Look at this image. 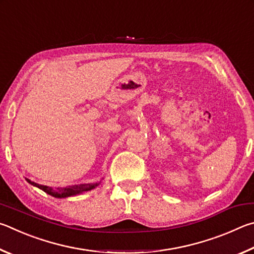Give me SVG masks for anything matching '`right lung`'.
<instances>
[{"label":"right lung","instance_id":"1","mask_svg":"<svg viewBox=\"0 0 254 254\" xmlns=\"http://www.w3.org/2000/svg\"><path fill=\"white\" fill-rule=\"evenodd\" d=\"M29 182L31 185L37 186V188L41 189L44 192L48 193L49 195H52L55 197H68L71 196V195L81 193V192H87V190H90L92 189H95L97 185H99V183H93V184H84V185H74V186H69V188H60V189H51L49 186L46 185H40L34 183V182H31L30 180H26Z\"/></svg>","mask_w":254,"mask_h":254}]
</instances>
